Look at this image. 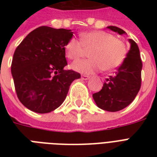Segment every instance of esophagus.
<instances>
[{
  "label": "esophagus",
  "instance_id": "obj_1",
  "mask_svg": "<svg viewBox=\"0 0 157 157\" xmlns=\"http://www.w3.org/2000/svg\"><path fill=\"white\" fill-rule=\"evenodd\" d=\"M81 79L86 81V80H89V79H90V76H87V75H82V76H81Z\"/></svg>",
  "mask_w": 157,
  "mask_h": 157
}]
</instances>
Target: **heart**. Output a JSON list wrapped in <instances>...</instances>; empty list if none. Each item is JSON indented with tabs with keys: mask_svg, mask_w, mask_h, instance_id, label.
Masks as SVG:
<instances>
[{
	"mask_svg": "<svg viewBox=\"0 0 157 157\" xmlns=\"http://www.w3.org/2000/svg\"><path fill=\"white\" fill-rule=\"evenodd\" d=\"M67 59L76 60L90 50L89 59L77 60L71 64L76 71L92 74L96 71H109L117 68L126 58L127 47L123 40L104 31H92L80 34V40L70 38L64 47Z\"/></svg>",
	"mask_w": 157,
	"mask_h": 157,
	"instance_id": "1",
	"label": "heart"
}]
</instances>
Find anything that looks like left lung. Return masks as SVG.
I'll list each match as a JSON object with an SVG mask.
<instances>
[{
	"instance_id": "obj_1",
	"label": "left lung",
	"mask_w": 157,
	"mask_h": 157,
	"mask_svg": "<svg viewBox=\"0 0 157 157\" xmlns=\"http://www.w3.org/2000/svg\"><path fill=\"white\" fill-rule=\"evenodd\" d=\"M113 32L122 35L125 32L121 28L109 26ZM130 50L123 63L113 76L106 80L102 90L94 93L93 98L99 108L108 112H118L124 109L134 101L141 87L142 59L138 45L129 39Z\"/></svg>"
}]
</instances>
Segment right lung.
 I'll return each mask as SVG.
<instances>
[{
	"instance_id": "right-lung-1",
	"label": "right lung",
	"mask_w": 157,
	"mask_h": 157,
	"mask_svg": "<svg viewBox=\"0 0 157 157\" xmlns=\"http://www.w3.org/2000/svg\"><path fill=\"white\" fill-rule=\"evenodd\" d=\"M73 33L42 26L16 48L11 73L18 99L27 108L48 113L63 103L71 82L81 77L67 65L64 47Z\"/></svg>"
}]
</instances>
